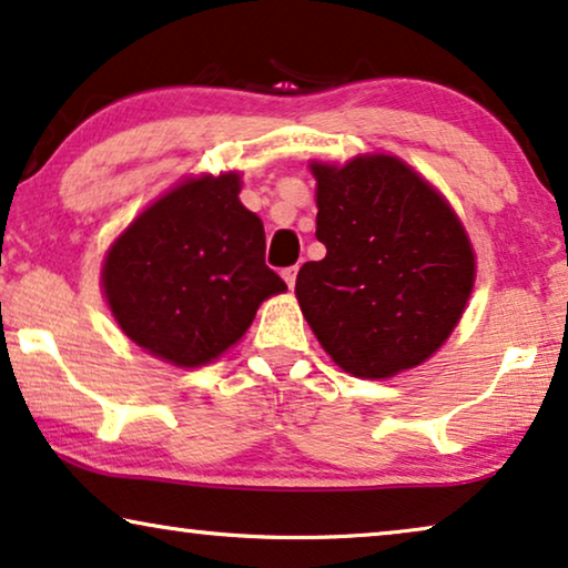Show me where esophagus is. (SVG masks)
Masks as SVG:
<instances>
[{"mask_svg":"<svg viewBox=\"0 0 568 568\" xmlns=\"http://www.w3.org/2000/svg\"><path fill=\"white\" fill-rule=\"evenodd\" d=\"M296 277H298V264H293V267H285L283 270V280L288 283V288H293L296 285Z\"/></svg>","mask_w":568,"mask_h":568,"instance_id":"1","label":"esophagus"}]
</instances>
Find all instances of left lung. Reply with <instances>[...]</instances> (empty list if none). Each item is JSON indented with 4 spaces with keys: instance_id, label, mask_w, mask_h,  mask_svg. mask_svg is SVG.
<instances>
[{
    "instance_id": "left-lung-1",
    "label": "left lung",
    "mask_w": 568,
    "mask_h": 568,
    "mask_svg": "<svg viewBox=\"0 0 568 568\" xmlns=\"http://www.w3.org/2000/svg\"><path fill=\"white\" fill-rule=\"evenodd\" d=\"M316 239L296 296L347 374L384 379L418 366L455 329L475 280L463 225L434 186L392 155L314 163Z\"/></svg>"
}]
</instances>
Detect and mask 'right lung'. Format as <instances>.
Masks as SVG:
<instances>
[{
  "label": "right lung",
  "instance_id": "1",
  "mask_svg": "<svg viewBox=\"0 0 568 568\" xmlns=\"http://www.w3.org/2000/svg\"><path fill=\"white\" fill-rule=\"evenodd\" d=\"M239 176L192 179L150 205L111 246L105 298L119 327L158 358L202 366L236 343L285 283L264 262L262 221Z\"/></svg>",
  "mask_w": 568,
  "mask_h": 568
}]
</instances>
